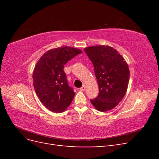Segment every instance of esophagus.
Listing matches in <instances>:
<instances>
[{
    "instance_id": "1",
    "label": "esophagus",
    "mask_w": 159,
    "mask_h": 159,
    "mask_svg": "<svg viewBox=\"0 0 159 159\" xmlns=\"http://www.w3.org/2000/svg\"><path fill=\"white\" fill-rule=\"evenodd\" d=\"M81 91H85V85H83L82 87L81 88H80V89Z\"/></svg>"
}]
</instances>
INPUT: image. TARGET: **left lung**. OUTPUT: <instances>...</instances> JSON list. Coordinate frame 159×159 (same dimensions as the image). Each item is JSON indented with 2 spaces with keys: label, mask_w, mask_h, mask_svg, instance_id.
<instances>
[{
  "label": "left lung",
  "mask_w": 159,
  "mask_h": 159,
  "mask_svg": "<svg viewBox=\"0 0 159 159\" xmlns=\"http://www.w3.org/2000/svg\"><path fill=\"white\" fill-rule=\"evenodd\" d=\"M94 66L99 92L91 103L102 112L113 109L125 95L129 81L128 64L113 47L104 45L84 49Z\"/></svg>",
  "instance_id": "left-lung-1"
}]
</instances>
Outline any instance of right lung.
I'll return each instance as SVG.
<instances>
[{
    "instance_id": "1",
    "label": "right lung",
    "mask_w": 159,
    "mask_h": 159,
    "mask_svg": "<svg viewBox=\"0 0 159 159\" xmlns=\"http://www.w3.org/2000/svg\"><path fill=\"white\" fill-rule=\"evenodd\" d=\"M81 53L74 47L61 46L48 50L37 61L32 75L34 88L41 103L53 112H64L74 98L64 67Z\"/></svg>"
}]
</instances>
